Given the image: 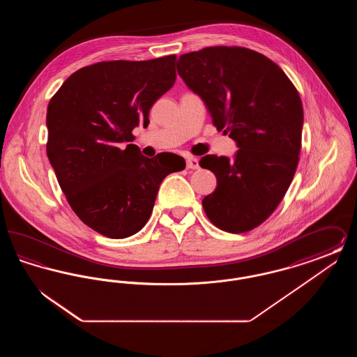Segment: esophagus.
<instances>
[{
    "label": "esophagus",
    "mask_w": 357,
    "mask_h": 357,
    "mask_svg": "<svg viewBox=\"0 0 357 357\" xmlns=\"http://www.w3.org/2000/svg\"><path fill=\"white\" fill-rule=\"evenodd\" d=\"M186 167L187 169H191V170H198L199 169V160L194 156H188L186 159Z\"/></svg>",
    "instance_id": "1"
}]
</instances>
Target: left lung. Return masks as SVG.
Segmentation results:
<instances>
[{"instance_id": "obj_1", "label": "left lung", "mask_w": 357, "mask_h": 357, "mask_svg": "<svg viewBox=\"0 0 357 357\" xmlns=\"http://www.w3.org/2000/svg\"><path fill=\"white\" fill-rule=\"evenodd\" d=\"M176 69L239 149L233 159H201L218 183L202 201L204 213L221 230L249 231L271 217L294 176L304 123L300 95L275 63L248 48L185 53Z\"/></svg>"}]
</instances>
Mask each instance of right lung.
<instances>
[{
	"label": "right lung",
	"mask_w": 357,
	"mask_h": 357,
	"mask_svg": "<svg viewBox=\"0 0 357 357\" xmlns=\"http://www.w3.org/2000/svg\"><path fill=\"white\" fill-rule=\"evenodd\" d=\"M170 54L146 61H102L76 70L48 104L47 153L72 210L86 226L114 239L147 223L162 181L185 169L159 155L146 158L132 130L175 83Z\"/></svg>",
	"instance_id": "right-lung-1"
}]
</instances>
